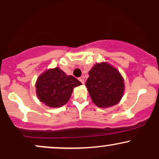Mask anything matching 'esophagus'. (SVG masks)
Segmentation results:
<instances>
[{
    "label": "esophagus",
    "instance_id": "1",
    "mask_svg": "<svg viewBox=\"0 0 159 159\" xmlns=\"http://www.w3.org/2000/svg\"><path fill=\"white\" fill-rule=\"evenodd\" d=\"M84 76H81V77L79 78V81L81 82L82 84H84Z\"/></svg>",
    "mask_w": 159,
    "mask_h": 159
}]
</instances>
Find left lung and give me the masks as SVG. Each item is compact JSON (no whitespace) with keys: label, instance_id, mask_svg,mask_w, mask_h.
<instances>
[{"label":"left lung","instance_id":"1","mask_svg":"<svg viewBox=\"0 0 159 159\" xmlns=\"http://www.w3.org/2000/svg\"><path fill=\"white\" fill-rule=\"evenodd\" d=\"M85 85L93 102L100 107L116 105L123 94V78L107 63H97L91 69Z\"/></svg>","mask_w":159,"mask_h":159}]
</instances>
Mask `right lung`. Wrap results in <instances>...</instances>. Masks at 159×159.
I'll return each mask as SVG.
<instances>
[{
	"label": "right lung",
	"mask_w": 159,
	"mask_h": 159,
	"mask_svg": "<svg viewBox=\"0 0 159 159\" xmlns=\"http://www.w3.org/2000/svg\"><path fill=\"white\" fill-rule=\"evenodd\" d=\"M81 83L72 75H66L58 67L46 71L38 78L36 94L42 102L59 107L69 101L75 87Z\"/></svg>",
	"instance_id": "right-lung-1"
}]
</instances>
